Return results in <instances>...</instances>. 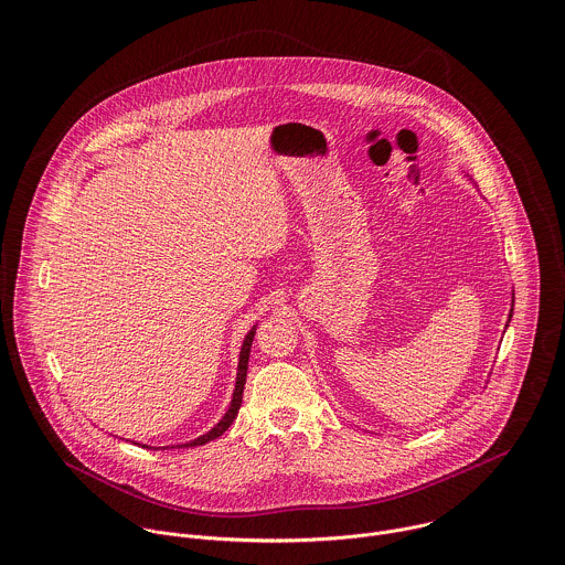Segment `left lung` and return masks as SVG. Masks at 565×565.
<instances>
[{"label": "left lung", "instance_id": "8db88e82", "mask_svg": "<svg viewBox=\"0 0 565 565\" xmlns=\"http://www.w3.org/2000/svg\"><path fill=\"white\" fill-rule=\"evenodd\" d=\"M511 302H513V300H511ZM511 316H513V309H511V313H509V320H511ZM507 326H509V323H507Z\"/></svg>", "mask_w": 565, "mask_h": 565}]
</instances>
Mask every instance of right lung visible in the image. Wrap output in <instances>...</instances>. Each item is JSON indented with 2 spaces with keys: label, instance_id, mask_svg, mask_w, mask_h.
I'll return each mask as SVG.
<instances>
[{
  "label": "right lung",
  "instance_id": "right-lung-1",
  "mask_svg": "<svg viewBox=\"0 0 565 565\" xmlns=\"http://www.w3.org/2000/svg\"><path fill=\"white\" fill-rule=\"evenodd\" d=\"M254 332H256V326H252V330H249V332L245 334V339H243L242 352H239V367H237V385H235V394H233V401H231L228 411L224 413V417H222L206 435H202V437H198V439H193V441H189V444H180V446H184V448H189V446H204V444L217 439L220 435H224L226 428L235 422V417H237V413H239V406H242L243 387H245L247 361H249V348H252V341H254ZM180 446H178V448H180ZM143 448H148V446H143ZM171 448H173V446H171Z\"/></svg>",
  "mask_w": 565,
  "mask_h": 565
}]
</instances>
